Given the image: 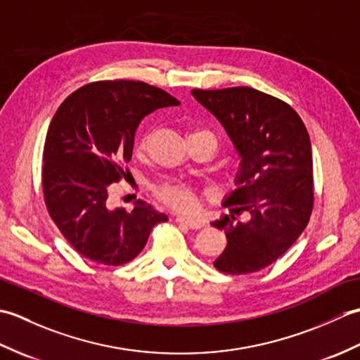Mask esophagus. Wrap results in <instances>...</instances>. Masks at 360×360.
Segmentation results:
<instances>
[{"instance_id": "1", "label": "esophagus", "mask_w": 360, "mask_h": 360, "mask_svg": "<svg viewBox=\"0 0 360 360\" xmlns=\"http://www.w3.org/2000/svg\"><path fill=\"white\" fill-rule=\"evenodd\" d=\"M176 223H179L182 226H187L190 229H201L204 226L202 221L195 219V218H190V217H184V215L176 217Z\"/></svg>"}]
</instances>
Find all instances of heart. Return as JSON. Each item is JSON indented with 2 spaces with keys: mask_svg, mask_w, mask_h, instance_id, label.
Masks as SVG:
<instances>
[{
  "mask_svg": "<svg viewBox=\"0 0 360 360\" xmlns=\"http://www.w3.org/2000/svg\"><path fill=\"white\" fill-rule=\"evenodd\" d=\"M196 133H210V131H205V129H198V131H195L192 134H196ZM145 143H147V141L145 139H142L139 142L141 150L145 147ZM156 193L160 200H162L167 205H170V207H173V209L190 210L195 205L193 188L187 184H182V182H164L162 186H159L156 188Z\"/></svg>",
  "mask_w": 360,
  "mask_h": 360,
  "instance_id": "b5f03b06",
  "label": "heart"
}]
</instances>
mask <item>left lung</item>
Masks as SVG:
<instances>
[{"label": "left lung", "mask_w": 360, "mask_h": 360, "mask_svg": "<svg viewBox=\"0 0 360 360\" xmlns=\"http://www.w3.org/2000/svg\"><path fill=\"white\" fill-rule=\"evenodd\" d=\"M192 94L221 122L241 158L224 207L250 217L246 223L232 213L213 221L227 238L213 266L231 275L257 272L285 254L308 226L314 179L307 127L286 102L254 88Z\"/></svg>", "instance_id": "1"}]
</instances>
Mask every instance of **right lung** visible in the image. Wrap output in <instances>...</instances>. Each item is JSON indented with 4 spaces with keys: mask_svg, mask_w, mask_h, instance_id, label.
Here are the masks:
<instances>
[{
    "mask_svg": "<svg viewBox=\"0 0 360 360\" xmlns=\"http://www.w3.org/2000/svg\"><path fill=\"white\" fill-rule=\"evenodd\" d=\"M164 89L134 80L94 82L74 91L53 114L43 150V195L66 241L91 262L120 266L141 254L151 229L167 221L137 200L133 210L106 207L125 176L141 120L178 106Z\"/></svg>",
    "mask_w": 360,
    "mask_h": 360,
    "instance_id": "right-lung-1",
    "label": "right lung"
}]
</instances>
